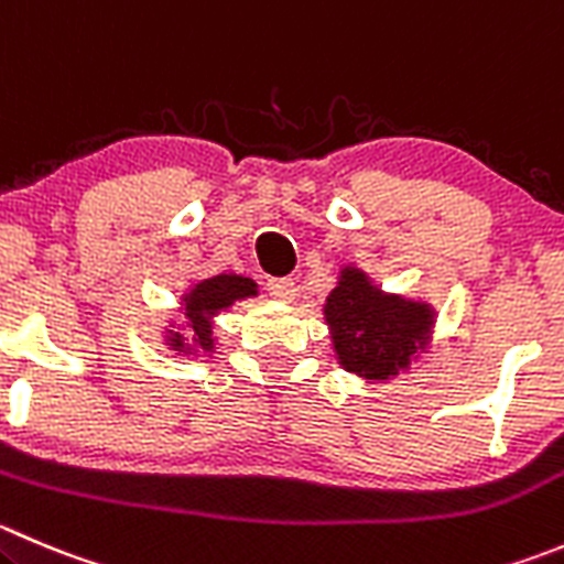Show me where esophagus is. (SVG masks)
Returning <instances> with one entry per match:
<instances>
[{
    "instance_id": "1",
    "label": "esophagus",
    "mask_w": 564,
    "mask_h": 564,
    "mask_svg": "<svg viewBox=\"0 0 564 564\" xmlns=\"http://www.w3.org/2000/svg\"><path fill=\"white\" fill-rule=\"evenodd\" d=\"M267 292H270L275 300L289 303V300H294V294H297V286H294L292 278H272V281L267 283Z\"/></svg>"
}]
</instances>
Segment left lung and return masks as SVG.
<instances>
[{"instance_id":"left-lung-1","label":"left lung","mask_w":564,"mask_h":564,"mask_svg":"<svg viewBox=\"0 0 564 564\" xmlns=\"http://www.w3.org/2000/svg\"><path fill=\"white\" fill-rule=\"evenodd\" d=\"M325 319L344 369L366 380H388L427 347L435 314L427 303L382 294L364 272L347 267L327 297Z\"/></svg>"}]
</instances>
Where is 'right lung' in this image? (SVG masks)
<instances>
[{
	"label": "right lung",
	"instance_id": "obj_1",
	"mask_svg": "<svg viewBox=\"0 0 564 564\" xmlns=\"http://www.w3.org/2000/svg\"><path fill=\"white\" fill-rule=\"evenodd\" d=\"M256 283L250 281V278H242V275H215V278H206V281L195 283L193 289H189V294H184V316H187V327L189 333H193V344H198L200 349H206L209 352L212 347H215V336H212V316L220 314V311L231 308L237 300H245V297H256ZM187 338L182 336V333H171L167 336V344H171L173 349H178V352H184V349H189Z\"/></svg>",
	"mask_w": 564,
	"mask_h": 564
}]
</instances>
